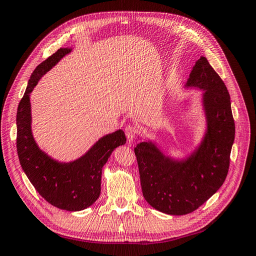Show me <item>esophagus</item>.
Returning a JSON list of instances; mask_svg holds the SVG:
<instances>
[{
  "label": "esophagus",
  "mask_w": 256,
  "mask_h": 256,
  "mask_svg": "<svg viewBox=\"0 0 256 256\" xmlns=\"http://www.w3.org/2000/svg\"><path fill=\"white\" fill-rule=\"evenodd\" d=\"M125 134H126L128 141L132 142L134 140V138L138 134V129L134 125H131V124H130V125L126 126V128H125Z\"/></svg>",
  "instance_id": "esophagus-1"
}]
</instances>
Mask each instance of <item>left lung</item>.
Wrapping results in <instances>:
<instances>
[{
  "mask_svg": "<svg viewBox=\"0 0 256 256\" xmlns=\"http://www.w3.org/2000/svg\"><path fill=\"white\" fill-rule=\"evenodd\" d=\"M186 86L204 90L207 132L196 152L184 161H175L152 142L134 147L146 202L173 216L194 212L219 190L228 176L235 138L230 94L206 58L196 60Z\"/></svg>",
  "mask_w": 256,
  "mask_h": 256,
  "instance_id": "8db88e82",
  "label": "left lung"
}]
</instances>
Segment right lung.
<instances>
[{
	"instance_id": "add662e5",
	"label": "right lung",
	"mask_w": 256,
	"mask_h": 256,
	"mask_svg": "<svg viewBox=\"0 0 256 256\" xmlns=\"http://www.w3.org/2000/svg\"><path fill=\"white\" fill-rule=\"evenodd\" d=\"M72 50L60 48L36 67L17 111V152L20 164L36 191L51 205L68 212L90 207L100 196L102 168L118 146L126 143L122 130L104 136L78 160L60 164L42 152L30 130V94L42 76Z\"/></svg>"
}]
</instances>
